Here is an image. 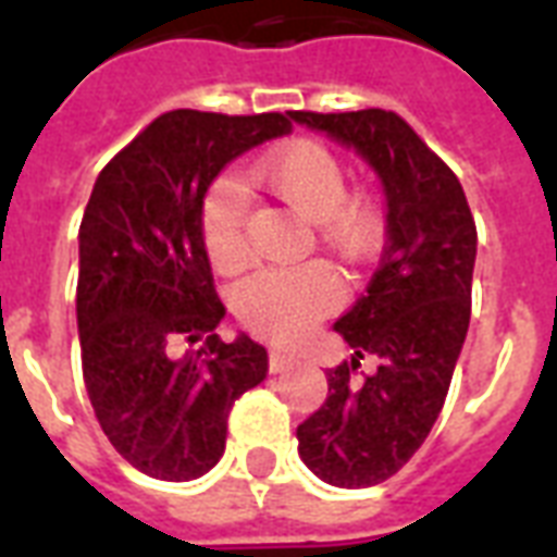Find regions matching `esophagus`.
<instances>
[{
    "label": "esophagus",
    "instance_id": "obj_1",
    "mask_svg": "<svg viewBox=\"0 0 557 557\" xmlns=\"http://www.w3.org/2000/svg\"><path fill=\"white\" fill-rule=\"evenodd\" d=\"M269 364H271V372H283L295 364V356H292V352H283V349H271Z\"/></svg>",
    "mask_w": 557,
    "mask_h": 557
}]
</instances>
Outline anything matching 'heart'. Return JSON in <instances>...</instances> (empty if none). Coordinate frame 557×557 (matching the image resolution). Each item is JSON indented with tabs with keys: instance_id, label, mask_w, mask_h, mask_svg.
<instances>
[{
	"instance_id": "obj_1",
	"label": "heart",
	"mask_w": 557,
	"mask_h": 557,
	"mask_svg": "<svg viewBox=\"0 0 557 557\" xmlns=\"http://www.w3.org/2000/svg\"><path fill=\"white\" fill-rule=\"evenodd\" d=\"M253 176L286 201L297 216L314 222L321 243L344 262L361 265L379 251L384 234L381 205L370 193H347V170L330 147L292 141L253 168ZM201 245L216 271L245 260V193L222 178L201 205ZM344 304V283L326 262L297 269H265L236 286L234 309L248 330L274 341H297Z\"/></svg>"
}]
</instances>
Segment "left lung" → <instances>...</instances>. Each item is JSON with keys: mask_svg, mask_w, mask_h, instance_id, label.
<instances>
[{"mask_svg": "<svg viewBox=\"0 0 557 557\" xmlns=\"http://www.w3.org/2000/svg\"><path fill=\"white\" fill-rule=\"evenodd\" d=\"M288 117L356 150L387 199L379 271L335 321L356 356L326 372L330 396L297 424L300 459L323 483L367 488L396 474L440 419L471 321L476 225L454 170L396 112ZM364 355L380 370L356 382Z\"/></svg>", "mask_w": 557, "mask_h": 557, "instance_id": "left-lung-1", "label": "left lung"}]
</instances>
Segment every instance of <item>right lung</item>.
<instances>
[{
	"instance_id": "obj_1",
	"label": "right lung",
	"mask_w": 557,
	"mask_h": 557,
	"mask_svg": "<svg viewBox=\"0 0 557 557\" xmlns=\"http://www.w3.org/2000/svg\"><path fill=\"white\" fill-rule=\"evenodd\" d=\"M292 133L286 115L176 109L126 144L81 222L77 332L86 393L115 450L141 474L187 483L225 454L227 413L269 372L248 335H216L201 205L225 164ZM187 343L196 350L181 352Z\"/></svg>"
}]
</instances>
